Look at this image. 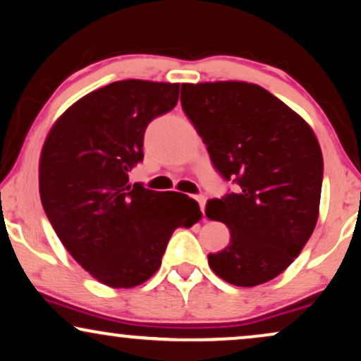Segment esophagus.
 Returning a JSON list of instances; mask_svg holds the SVG:
<instances>
[{
  "instance_id": "esophagus-1",
  "label": "esophagus",
  "mask_w": 361,
  "mask_h": 361,
  "mask_svg": "<svg viewBox=\"0 0 361 361\" xmlns=\"http://www.w3.org/2000/svg\"><path fill=\"white\" fill-rule=\"evenodd\" d=\"M195 200L198 201V204H200V209H201V213H204V204H206V198H204V196H196Z\"/></svg>"
}]
</instances>
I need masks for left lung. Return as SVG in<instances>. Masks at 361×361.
I'll list each match as a JSON object with an SVG mask.
<instances>
[{
	"mask_svg": "<svg viewBox=\"0 0 361 361\" xmlns=\"http://www.w3.org/2000/svg\"><path fill=\"white\" fill-rule=\"evenodd\" d=\"M181 105L216 170L239 185L206 203V216L231 233L223 251L208 254L209 267L238 287L272 281L319 219L324 158L314 130L276 95L243 80L183 84Z\"/></svg>",
	"mask_w": 361,
	"mask_h": 361,
	"instance_id": "8db88e82",
	"label": "left lung"
}]
</instances>
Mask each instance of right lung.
I'll list each match as a JSON object with an SVG mask.
<instances>
[{"label": "right lung", "instance_id": "obj_1", "mask_svg": "<svg viewBox=\"0 0 361 361\" xmlns=\"http://www.w3.org/2000/svg\"><path fill=\"white\" fill-rule=\"evenodd\" d=\"M180 84L128 79L84 95L56 120L39 158L42 208L57 238L100 284L132 289L161 266L176 228L200 206L183 193L128 185L143 133L175 107Z\"/></svg>", "mask_w": 361, "mask_h": 361}]
</instances>
